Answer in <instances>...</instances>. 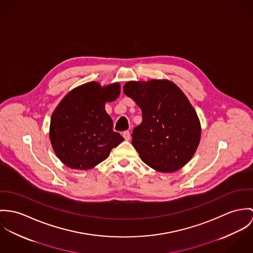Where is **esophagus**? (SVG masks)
<instances>
[{"label": "esophagus", "mask_w": 253, "mask_h": 253, "mask_svg": "<svg viewBox=\"0 0 253 253\" xmlns=\"http://www.w3.org/2000/svg\"><path fill=\"white\" fill-rule=\"evenodd\" d=\"M122 136H123V138L126 140H130V138H131V135H130V132H129V131H124L123 134H122Z\"/></svg>", "instance_id": "obj_1"}]
</instances>
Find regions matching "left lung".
<instances>
[{
	"label": "left lung",
	"instance_id": "obj_1",
	"mask_svg": "<svg viewBox=\"0 0 253 253\" xmlns=\"http://www.w3.org/2000/svg\"><path fill=\"white\" fill-rule=\"evenodd\" d=\"M123 92L140 107L142 121L132 134V144L150 168L172 172L196 152L201 125L187 97L167 80L128 82Z\"/></svg>",
	"mask_w": 253,
	"mask_h": 253
}]
</instances>
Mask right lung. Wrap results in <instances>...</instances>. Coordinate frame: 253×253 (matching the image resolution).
<instances>
[{
	"mask_svg": "<svg viewBox=\"0 0 253 253\" xmlns=\"http://www.w3.org/2000/svg\"><path fill=\"white\" fill-rule=\"evenodd\" d=\"M120 94V84L91 82L69 92L51 115L49 138L57 157L69 168L89 169L107 159L124 139L113 130L105 110Z\"/></svg>",
	"mask_w": 253,
	"mask_h": 253,
	"instance_id": "right-lung-1",
	"label": "right lung"
}]
</instances>
